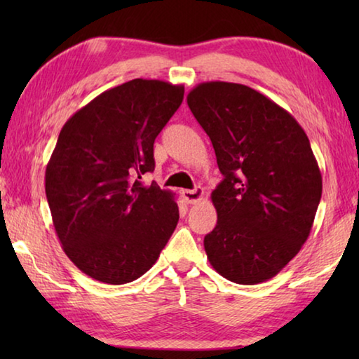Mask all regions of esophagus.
Here are the masks:
<instances>
[{"label": "esophagus", "instance_id": "esophagus-1", "mask_svg": "<svg viewBox=\"0 0 359 359\" xmlns=\"http://www.w3.org/2000/svg\"><path fill=\"white\" fill-rule=\"evenodd\" d=\"M182 196H184L185 203L188 204H196L203 199L204 196V190L201 187H196L194 190H184L182 191Z\"/></svg>", "mask_w": 359, "mask_h": 359}]
</instances>
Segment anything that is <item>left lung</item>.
<instances>
[{"label": "left lung", "mask_w": 359, "mask_h": 359, "mask_svg": "<svg viewBox=\"0 0 359 359\" xmlns=\"http://www.w3.org/2000/svg\"><path fill=\"white\" fill-rule=\"evenodd\" d=\"M187 102L224 177L210 194L217 224L204 238L209 263L231 282L269 280L301 250L320 204L309 137L293 115L247 85L203 82Z\"/></svg>", "instance_id": "left-lung-1"}]
</instances>
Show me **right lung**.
Listing matches in <instances>:
<instances>
[{
	"label": "right lung",
	"instance_id": "1",
	"mask_svg": "<svg viewBox=\"0 0 359 359\" xmlns=\"http://www.w3.org/2000/svg\"><path fill=\"white\" fill-rule=\"evenodd\" d=\"M184 100V85L133 79L96 96L60 131L46 194L65 253L109 285L144 276L179 222L171 191L155 182L154 142Z\"/></svg>",
	"mask_w": 359,
	"mask_h": 359
}]
</instances>
